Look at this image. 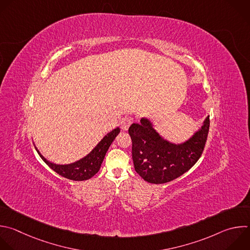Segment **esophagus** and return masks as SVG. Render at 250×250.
Wrapping results in <instances>:
<instances>
[{
	"mask_svg": "<svg viewBox=\"0 0 250 250\" xmlns=\"http://www.w3.org/2000/svg\"><path fill=\"white\" fill-rule=\"evenodd\" d=\"M132 123H133V118L132 117H125L122 121V129L123 130H127Z\"/></svg>",
	"mask_w": 250,
	"mask_h": 250,
	"instance_id": "esophagus-1",
	"label": "esophagus"
}]
</instances>
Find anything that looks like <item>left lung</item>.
<instances>
[{"label":"left lung","mask_w":250,"mask_h":250,"mask_svg":"<svg viewBox=\"0 0 250 250\" xmlns=\"http://www.w3.org/2000/svg\"><path fill=\"white\" fill-rule=\"evenodd\" d=\"M210 126L209 116L203 125L188 140L175 144L164 139L152 123L142 118L132 124L128 133L132 141V160L135 172L151 184H165L181 177L200 158Z\"/></svg>","instance_id":"left-lung-1"}]
</instances>
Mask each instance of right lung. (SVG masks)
<instances>
[{"label": "right lung", "instance_id": "add662e5", "mask_svg": "<svg viewBox=\"0 0 250 250\" xmlns=\"http://www.w3.org/2000/svg\"><path fill=\"white\" fill-rule=\"evenodd\" d=\"M119 133L120 128H115L107 135H105L104 138L96 145V147L88 155L74 163L67 165H57L51 163L45 157H43V155H41L37 148L36 150L41 159L53 171H55L60 176L71 181H86L91 179L94 175L98 173L110 145Z\"/></svg>", "mask_w": 250, "mask_h": 250}]
</instances>
